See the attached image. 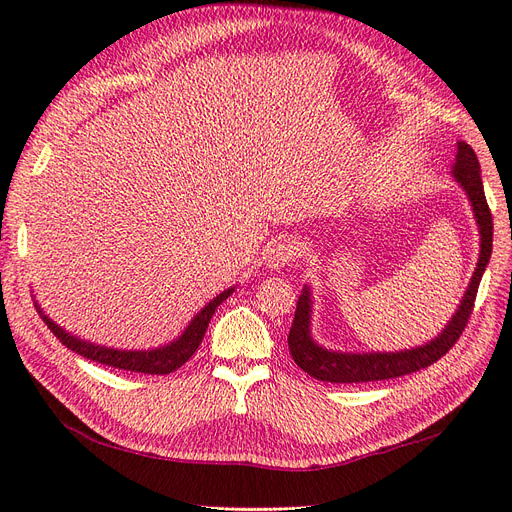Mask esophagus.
<instances>
[{
	"label": "esophagus",
	"instance_id": "obj_1",
	"mask_svg": "<svg viewBox=\"0 0 512 512\" xmlns=\"http://www.w3.org/2000/svg\"><path fill=\"white\" fill-rule=\"evenodd\" d=\"M297 255L299 253H297L295 242H291V240H274L266 249V253H263V259H266V263H268L270 268L280 270V268L289 266L291 261H295Z\"/></svg>",
	"mask_w": 512,
	"mask_h": 512
}]
</instances>
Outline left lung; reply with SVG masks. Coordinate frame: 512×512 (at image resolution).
I'll use <instances>...</instances> for the list:
<instances>
[{
  "mask_svg": "<svg viewBox=\"0 0 512 512\" xmlns=\"http://www.w3.org/2000/svg\"><path fill=\"white\" fill-rule=\"evenodd\" d=\"M453 177L464 187L468 194L472 213H475L479 234H481V253L475 274L470 278V285L464 293L462 304L456 314L451 316L449 325L441 331L439 337L430 339L428 344L401 350V352H333L323 346H318L310 335V316H312V295L310 289L304 287L293 318V327L289 331V350L297 367L304 369L314 380L331 382V384H358V382H380L401 377L413 371H420L437 363L445 356L451 346L458 342L462 331L468 325V318L475 308V299L479 291L481 276L487 268L491 257V242H494V219L485 200L483 181H481V166L477 160L475 149L468 143L458 141V156L453 164Z\"/></svg>",
  "mask_w": 512,
  "mask_h": 512,
  "instance_id": "1",
  "label": "left lung"
}]
</instances>
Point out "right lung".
<instances>
[{
	"label": "right lung",
	"mask_w": 512,
	"mask_h": 512,
	"mask_svg": "<svg viewBox=\"0 0 512 512\" xmlns=\"http://www.w3.org/2000/svg\"><path fill=\"white\" fill-rule=\"evenodd\" d=\"M234 289H227L223 293H219L213 301L208 304L194 316L192 323L187 325V329L183 331V335L175 342H170L168 346L156 348V350H113V348H105V346H94L90 342H84V339H78L75 335L67 333L65 329H61L56 323L40 310V306L35 304L37 312L44 318V323L48 325V329L54 333V337L59 339L63 346H67L69 350H73L75 354H80L84 358H90L94 363L101 365H109L113 369H124V371H135V373H147V375H166L177 371L181 365H185L189 358L194 356V352L198 350V346L202 344V337L206 333L208 323L217 310V306H221L223 301L232 295Z\"/></svg>",
	"instance_id": "1"
}]
</instances>
